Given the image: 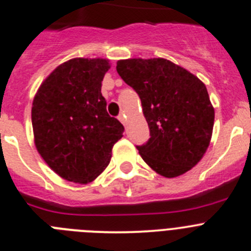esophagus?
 Segmentation results:
<instances>
[{"instance_id": "1", "label": "esophagus", "mask_w": 251, "mask_h": 251, "mask_svg": "<svg viewBox=\"0 0 251 251\" xmlns=\"http://www.w3.org/2000/svg\"><path fill=\"white\" fill-rule=\"evenodd\" d=\"M119 120L121 121V124L126 125V115L125 114H120V115H119Z\"/></svg>"}]
</instances>
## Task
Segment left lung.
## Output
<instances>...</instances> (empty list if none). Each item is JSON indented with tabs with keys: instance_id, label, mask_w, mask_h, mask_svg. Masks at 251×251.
I'll return each instance as SVG.
<instances>
[{
	"instance_id": "obj_1",
	"label": "left lung",
	"mask_w": 251,
	"mask_h": 251,
	"mask_svg": "<svg viewBox=\"0 0 251 251\" xmlns=\"http://www.w3.org/2000/svg\"><path fill=\"white\" fill-rule=\"evenodd\" d=\"M119 75L139 94L150 139L137 146L158 175L173 178L202 160L209 146L214 107L204 84L163 58L119 60Z\"/></svg>"
}]
</instances>
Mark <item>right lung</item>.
<instances>
[{
	"mask_svg": "<svg viewBox=\"0 0 251 251\" xmlns=\"http://www.w3.org/2000/svg\"><path fill=\"white\" fill-rule=\"evenodd\" d=\"M110 69L102 58H74L55 68L32 104L37 151L62 178L93 182L107 167L124 126L106 111L101 81Z\"/></svg>",
	"mask_w": 251,
	"mask_h": 251,
	"instance_id": "right-lung-1",
	"label": "right lung"
}]
</instances>
